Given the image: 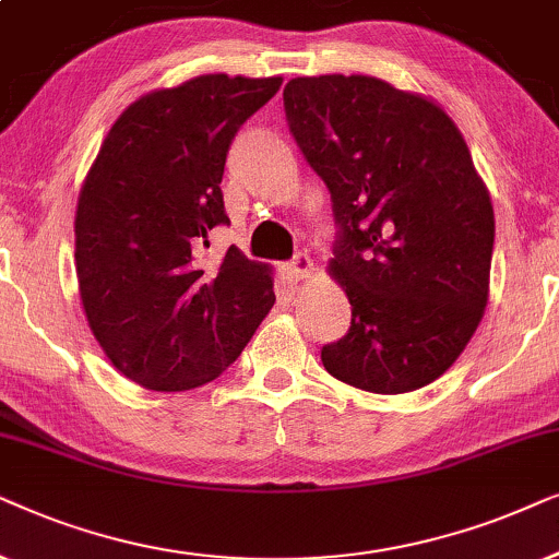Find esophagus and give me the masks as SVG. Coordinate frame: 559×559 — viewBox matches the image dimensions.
Returning <instances> with one entry per match:
<instances>
[{
	"label": "esophagus",
	"mask_w": 559,
	"mask_h": 559,
	"mask_svg": "<svg viewBox=\"0 0 559 559\" xmlns=\"http://www.w3.org/2000/svg\"><path fill=\"white\" fill-rule=\"evenodd\" d=\"M284 273L288 281H304L311 275V258L309 255H296L292 263L284 265Z\"/></svg>",
	"instance_id": "34e87169"
}]
</instances>
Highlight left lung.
I'll use <instances>...</instances> for the list:
<instances>
[{"mask_svg": "<svg viewBox=\"0 0 559 559\" xmlns=\"http://www.w3.org/2000/svg\"><path fill=\"white\" fill-rule=\"evenodd\" d=\"M288 130L332 197L330 273L353 319L326 373L370 393L437 381L488 304L493 206L444 109L373 76H301Z\"/></svg>", "mask_w": 559, "mask_h": 559, "instance_id": "8db88e82", "label": "left lung"}]
</instances>
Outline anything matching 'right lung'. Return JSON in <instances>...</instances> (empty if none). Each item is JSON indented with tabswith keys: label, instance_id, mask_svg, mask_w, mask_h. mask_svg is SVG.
Instances as JSON below:
<instances>
[{
	"label": "right lung",
	"instance_id": "add662e5",
	"mask_svg": "<svg viewBox=\"0 0 559 559\" xmlns=\"http://www.w3.org/2000/svg\"><path fill=\"white\" fill-rule=\"evenodd\" d=\"M281 79L197 76L130 104L104 138L76 210V275L94 337L119 373L153 391L204 385L237 360L275 304L267 265L229 248V145Z\"/></svg>",
	"mask_w": 559,
	"mask_h": 559
}]
</instances>
